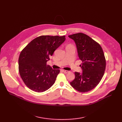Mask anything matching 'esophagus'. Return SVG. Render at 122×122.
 <instances>
[{"mask_svg": "<svg viewBox=\"0 0 122 122\" xmlns=\"http://www.w3.org/2000/svg\"><path fill=\"white\" fill-rule=\"evenodd\" d=\"M63 72H64L65 73H67L69 72V71H67V70H63Z\"/></svg>", "mask_w": 122, "mask_h": 122, "instance_id": "1", "label": "esophagus"}]
</instances>
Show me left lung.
<instances>
[{
    "label": "left lung",
    "instance_id": "obj_1",
    "mask_svg": "<svg viewBox=\"0 0 122 122\" xmlns=\"http://www.w3.org/2000/svg\"><path fill=\"white\" fill-rule=\"evenodd\" d=\"M75 41L78 56L82 61V72H75L70 85L81 92L90 91L97 86L104 75L106 67L104 54L100 44L81 33L70 35Z\"/></svg>",
    "mask_w": 122,
    "mask_h": 122
}]
</instances>
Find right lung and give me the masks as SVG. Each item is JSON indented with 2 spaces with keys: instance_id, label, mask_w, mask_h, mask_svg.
<instances>
[{
  "instance_id": "obj_1",
  "label": "right lung",
  "mask_w": 122,
  "mask_h": 122,
  "mask_svg": "<svg viewBox=\"0 0 122 122\" xmlns=\"http://www.w3.org/2000/svg\"><path fill=\"white\" fill-rule=\"evenodd\" d=\"M66 40L65 36H41L31 41L21 51L19 71L25 84L37 92L47 91L54 84L60 70L46 62Z\"/></svg>"
}]
</instances>
